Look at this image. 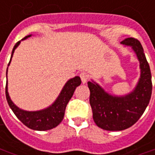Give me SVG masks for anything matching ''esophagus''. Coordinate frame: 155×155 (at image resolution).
<instances>
[{"instance_id":"1","label":"esophagus","mask_w":155,"mask_h":155,"mask_svg":"<svg viewBox=\"0 0 155 155\" xmlns=\"http://www.w3.org/2000/svg\"><path fill=\"white\" fill-rule=\"evenodd\" d=\"M80 77H81V79L82 83H83V84H85V83H86V81H88L89 75H88L86 73H85V72H82V73H81V74H80Z\"/></svg>"}]
</instances>
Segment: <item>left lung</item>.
Returning <instances> with one entry per match:
<instances>
[{"label":"left lung","mask_w":155,"mask_h":155,"mask_svg":"<svg viewBox=\"0 0 155 155\" xmlns=\"http://www.w3.org/2000/svg\"><path fill=\"white\" fill-rule=\"evenodd\" d=\"M121 44L132 47L139 60L141 75L135 89L127 95L118 97L108 94L93 81L87 83L94 122L106 130H122L133 126L143 115L152 94L150 68L140 41L130 37Z\"/></svg>","instance_id":"obj_1"}]
</instances>
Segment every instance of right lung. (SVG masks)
Segmentation results:
<instances>
[{"label":"right lung","mask_w":155,"mask_h":155,"mask_svg":"<svg viewBox=\"0 0 155 155\" xmlns=\"http://www.w3.org/2000/svg\"><path fill=\"white\" fill-rule=\"evenodd\" d=\"M30 36H31V35H27L24 39H22V41L30 37ZM20 42H21L20 41L17 42L14 47H13V49H12L11 59H10V62L8 64V66L11 63L12 58V55L14 53V51H15L16 48L18 47ZM81 78L79 76H75V77L70 79L64 85L63 90L61 91L59 96L58 97V98L56 99L55 102L51 104V106H49L48 108L42 109V110H39V111H25V110H23L18 107H17L15 104L12 103V101L11 100L9 94H8L7 80V85H6V97H7L8 105L10 106L12 110L13 111V113L15 114L17 118L24 125H25L27 127H29L32 130H47L58 126L63 120L66 106L69 102V100L71 99L74 92V90L76 89L77 86L81 85Z\"/></svg>","instance_id":"1"}]
</instances>
